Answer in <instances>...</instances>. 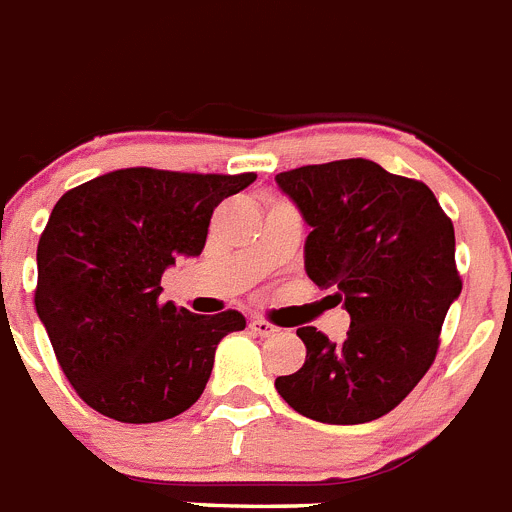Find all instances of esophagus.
<instances>
[{
	"mask_svg": "<svg viewBox=\"0 0 512 512\" xmlns=\"http://www.w3.org/2000/svg\"><path fill=\"white\" fill-rule=\"evenodd\" d=\"M250 330H252V335H257V337H273L275 332H278V327L270 322H265V319H252Z\"/></svg>",
	"mask_w": 512,
	"mask_h": 512,
	"instance_id": "obj_1",
	"label": "esophagus"
}]
</instances>
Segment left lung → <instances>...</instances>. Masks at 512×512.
Returning <instances> with one entry per match:
<instances>
[{
	"label": "left lung",
	"mask_w": 512,
	"mask_h": 512,
	"mask_svg": "<svg viewBox=\"0 0 512 512\" xmlns=\"http://www.w3.org/2000/svg\"><path fill=\"white\" fill-rule=\"evenodd\" d=\"M311 226L306 275L335 286L350 314L332 342L299 327L306 361L275 389L299 415L361 425L386 415L433 366L438 335L461 293L453 224L420 180L371 159L306 164L275 175Z\"/></svg>",
	"instance_id": "left-lung-1"
}]
</instances>
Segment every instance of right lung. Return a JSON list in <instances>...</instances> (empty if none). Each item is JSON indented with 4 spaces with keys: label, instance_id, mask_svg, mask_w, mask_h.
<instances>
[{
    "label": "right lung",
    "instance_id": "right-lung-1",
    "mask_svg": "<svg viewBox=\"0 0 512 512\" xmlns=\"http://www.w3.org/2000/svg\"><path fill=\"white\" fill-rule=\"evenodd\" d=\"M244 175L128 167L71 188L38 242L35 311L79 397L118 422H162L198 402L221 337L244 330L162 304V273L206 247L213 208Z\"/></svg>",
    "mask_w": 512,
    "mask_h": 512
}]
</instances>
